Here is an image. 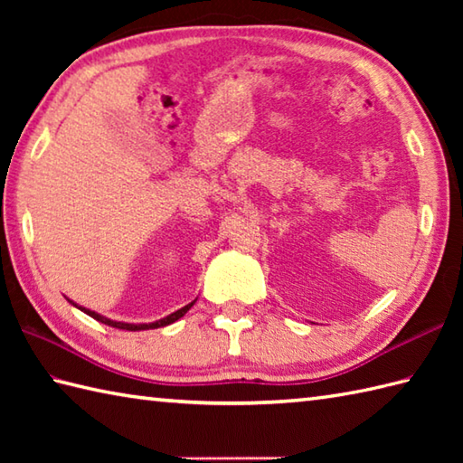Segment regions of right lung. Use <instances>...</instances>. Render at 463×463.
<instances>
[{"label": "right lung", "mask_w": 463, "mask_h": 463, "mask_svg": "<svg viewBox=\"0 0 463 463\" xmlns=\"http://www.w3.org/2000/svg\"><path fill=\"white\" fill-rule=\"evenodd\" d=\"M67 300H69V298H67ZM69 302H71L75 308H80L81 312L90 314L91 318H95V320H99V322L107 324V326L119 328V330H131V332H137V330H151V328H161V326H166V324H173L175 320H179L181 317H184L186 310H189V308L193 307V304H194V300H193L191 304H186V307H183L181 310H176V312L169 314V317H165V318L156 320V322H149V324H131V322H117V320L107 318V317H101V314H97V312H93V310H90V308H85V307H80V304H75L73 300H69Z\"/></svg>", "instance_id": "1"}]
</instances>
